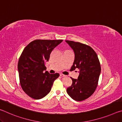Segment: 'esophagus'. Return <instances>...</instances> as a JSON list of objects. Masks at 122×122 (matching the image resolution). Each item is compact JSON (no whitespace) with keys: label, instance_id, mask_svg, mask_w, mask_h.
Listing matches in <instances>:
<instances>
[{"label":"esophagus","instance_id":"esophagus-1","mask_svg":"<svg viewBox=\"0 0 122 122\" xmlns=\"http://www.w3.org/2000/svg\"><path fill=\"white\" fill-rule=\"evenodd\" d=\"M60 75L61 77H66V75H64V74H60Z\"/></svg>","mask_w":122,"mask_h":122}]
</instances>
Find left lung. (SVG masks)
Wrapping results in <instances>:
<instances>
[{
    "instance_id": "8db88e82",
    "label": "left lung",
    "mask_w": 122,
    "mask_h": 122,
    "mask_svg": "<svg viewBox=\"0 0 122 122\" xmlns=\"http://www.w3.org/2000/svg\"><path fill=\"white\" fill-rule=\"evenodd\" d=\"M66 42L75 54L71 71L80 70L77 79L71 77L73 82L67 92L73 100L83 101L92 96L97 86L101 71L100 61L95 51L89 46L73 41Z\"/></svg>"
}]
</instances>
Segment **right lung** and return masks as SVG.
Segmentation results:
<instances>
[{
    "label": "right lung",
    "instance_id": "add662e5",
    "mask_svg": "<svg viewBox=\"0 0 122 122\" xmlns=\"http://www.w3.org/2000/svg\"><path fill=\"white\" fill-rule=\"evenodd\" d=\"M63 40H36L22 51L18 64L20 84L22 90L30 97L39 100L51 90L59 73L49 74L45 62L48 61L54 48Z\"/></svg>",
    "mask_w": 122,
    "mask_h": 122
}]
</instances>
